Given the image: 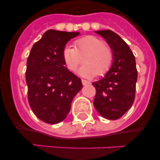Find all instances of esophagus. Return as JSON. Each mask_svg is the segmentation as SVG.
<instances>
[{"label":"esophagus","instance_id":"obj_1","mask_svg":"<svg viewBox=\"0 0 160 160\" xmlns=\"http://www.w3.org/2000/svg\"><path fill=\"white\" fill-rule=\"evenodd\" d=\"M82 83L83 86H87V85L90 84V82L87 81V80H84V79H82Z\"/></svg>","mask_w":160,"mask_h":160}]
</instances>
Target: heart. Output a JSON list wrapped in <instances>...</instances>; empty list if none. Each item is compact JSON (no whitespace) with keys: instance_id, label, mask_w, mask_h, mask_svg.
I'll use <instances>...</instances> for the list:
<instances>
[{"instance_id":"b5f03b06","label":"heart","mask_w":160,"mask_h":160,"mask_svg":"<svg viewBox=\"0 0 160 160\" xmlns=\"http://www.w3.org/2000/svg\"><path fill=\"white\" fill-rule=\"evenodd\" d=\"M85 58V62L78 70L86 78L105 74L111 67L114 60L112 49L105 45L102 39L95 36H86L74 42V46H67L63 50V58L70 70H75Z\"/></svg>"}]
</instances>
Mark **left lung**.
Returning a JSON list of instances; mask_svg holds the SVG:
<instances>
[{
  "instance_id": "left-lung-1",
  "label": "left lung",
  "mask_w": 160,
  "mask_h": 160,
  "mask_svg": "<svg viewBox=\"0 0 160 160\" xmlns=\"http://www.w3.org/2000/svg\"><path fill=\"white\" fill-rule=\"evenodd\" d=\"M112 49V66L99 81L93 82L96 89L94 106L105 118L116 120L132 106L135 97L138 72L135 56L128 45L111 30L95 31Z\"/></svg>"
}]
</instances>
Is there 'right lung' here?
I'll return each instance as SVG.
<instances>
[{
	"mask_svg": "<svg viewBox=\"0 0 160 160\" xmlns=\"http://www.w3.org/2000/svg\"><path fill=\"white\" fill-rule=\"evenodd\" d=\"M78 32L49 29L32 46L25 80L32 112L43 122L56 124L70 112L74 96L82 88L81 79L65 66L63 50Z\"/></svg>",
	"mask_w": 160,
	"mask_h": 160,
	"instance_id": "right-lung-1",
	"label": "right lung"
}]
</instances>
